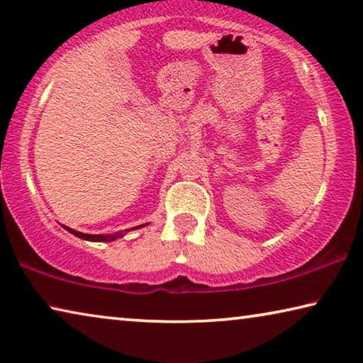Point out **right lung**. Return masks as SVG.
Here are the masks:
<instances>
[{
    "mask_svg": "<svg viewBox=\"0 0 363 363\" xmlns=\"http://www.w3.org/2000/svg\"><path fill=\"white\" fill-rule=\"evenodd\" d=\"M69 233H72L74 235H77V238H80V239H85V240H95V242H111V240H114V239H118L119 235H123V234H114V235H94V234H84V233H77V231H74V229H69V228H66ZM129 231V229H128Z\"/></svg>",
    "mask_w": 363,
    "mask_h": 363,
    "instance_id": "right-lung-1",
    "label": "right lung"
}]
</instances>
